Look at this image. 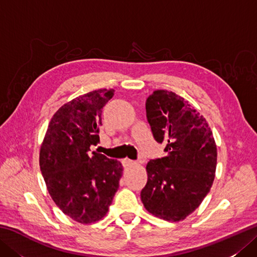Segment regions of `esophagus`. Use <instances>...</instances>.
Instances as JSON below:
<instances>
[{
  "label": "esophagus",
  "instance_id": "obj_1",
  "mask_svg": "<svg viewBox=\"0 0 257 257\" xmlns=\"http://www.w3.org/2000/svg\"><path fill=\"white\" fill-rule=\"evenodd\" d=\"M135 165H137V162L130 160V159H127V158H125V159L122 160V166L125 167V168H127V167H132V166H135Z\"/></svg>",
  "mask_w": 257,
  "mask_h": 257
}]
</instances>
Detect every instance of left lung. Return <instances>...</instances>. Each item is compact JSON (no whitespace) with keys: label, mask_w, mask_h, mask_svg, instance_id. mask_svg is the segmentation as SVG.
Segmentation results:
<instances>
[{"label":"left lung","mask_w":257,"mask_h":257,"mask_svg":"<svg viewBox=\"0 0 257 257\" xmlns=\"http://www.w3.org/2000/svg\"><path fill=\"white\" fill-rule=\"evenodd\" d=\"M147 118L163 158L147 165L141 201L162 220H184L210 192L216 169V146L206 120L184 98L156 90L146 102Z\"/></svg>","instance_id":"obj_1"}]
</instances>
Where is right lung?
<instances>
[{
	"mask_svg": "<svg viewBox=\"0 0 257 257\" xmlns=\"http://www.w3.org/2000/svg\"><path fill=\"white\" fill-rule=\"evenodd\" d=\"M113 89L75 98L54 114L40 152L42 176L53 201L81 224L101 220L119 188L120 161L92 152L99 144L101 109Z\"/></svg>",
	"mask_w": 257,
	"mask_h": 257,
	"instance_id": "1",
	"label": "right lung"
}]
</instances>
